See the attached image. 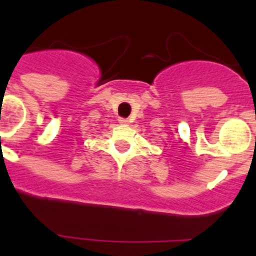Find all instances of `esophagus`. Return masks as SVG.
<instances>
[{
  "mask_svg": "<svg viewBox=\"0 0 256 256\" xmlns=\"http://www.w3.org/2000/svg\"><path fill=\"white\" fill-rule=\"evenodd\" d=\"M119 123H120V124H126V123H128V120H126V119H123V118H120V119H119Z\"/></svg>",
  "mask_w": 256,
  "mask_h": 256,
  "instance_id": "obj_1",
  "label": "esophagus"
}]
</instances>
